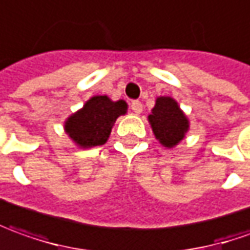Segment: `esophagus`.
I'll use <instances>...</instances> for the list:
<instances>
[{
	"label": "esophagus",
	"instance_id": "1",
	"mask_svg": "<svg viewBox=\"0 0 250 250\" xmlns=\"http://www.w3.org/2000/svg\"><path fill=\"white\" fill-rule=\"evenodd\" d=\"M131 109H132V112H135V113H141V112H142V109H144V106H142L141 101H132Z\"/></svg>",
	"mask_w": 250,
	"mask_h": 250
}]
</instances>
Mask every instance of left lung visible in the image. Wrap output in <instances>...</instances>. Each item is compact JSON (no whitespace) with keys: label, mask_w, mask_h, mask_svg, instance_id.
I'll return each mask as SVG.
<instances>
[{"label":"left lung","mask_w":250,"mask_h":250,"mask_svg":"<svg viewBox=\"0 0 250 250\" xmlns=\"http://www.w3.org/2000/svg\"><path fill=\"white\" fill-rule=\"evenodd\" d=\"M147 119L156 139L168 149L176 146L189 131V119L171 97H157Z\"/></svg>","instance_id":"left-lung-1"}]
</instances>
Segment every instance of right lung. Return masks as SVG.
I'll list each match as a JSON object with an SVG mask.
<instances>
[{"label":"right lung","mask_w":250,"mask_h":250,"mask_svg":"<svg viewBox=\"0 0 250 250\" xmlns=\"http://www.w3.org/2000/svg\"><path fill=\"white\" fill-rule=\"evenodd\" d=\"M125 112L127 104L123 100L112 101L106 96H94L65 120L64 130L79 147L100 146L109 138L116 119Z\"/></svg>","instance_id":"1"}]
</instances>
